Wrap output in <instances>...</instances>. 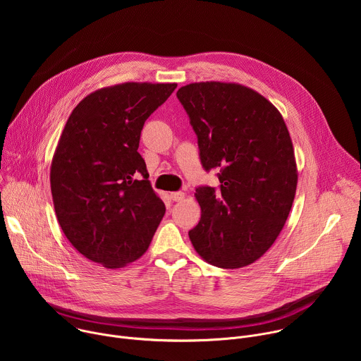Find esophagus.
<instances>
[{
	"label": "esophagus",
	"mask_w": 361,
	"mask_h": 361,
	"mask_svg": "<svg viewBox=\"0 0 361 361\" xmlns=\"http://www.w3.org/2000/svg\"><path fill=\"white\" fill-rule=\"evenodd\" d=\"M170 197H171L173 201H181V200H184L185 194L183 191H176V192H171Z\"/></svg>",
	"instance_id": "obj_1"
}]
</instances>
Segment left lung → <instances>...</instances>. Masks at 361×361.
I'll list each match as a JSON object with an SVG mask.
<instances>
[{
  "instance_id": "left-lung-1",
  "label": "left lung",
  "mask_w": 361,
  "mask_h": 361,
  "mask_svg": "<svg viewBox=\"0 0 361 361\" xmlns=\"http://www.w3.org/2000/svg\"><path fill=\"white\" fill-rule=\"evenodd\" d=\"M198 138L202 167L220 169V188L200 187V223L188 231L202 260L241 269L280 235L297 188V164L280 111L238 82L201 81L177 91Z\"/></svg>"
}]
</instances>
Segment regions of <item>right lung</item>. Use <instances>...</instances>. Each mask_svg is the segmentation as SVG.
I'll return each instance as SVG.
<instances>
[{
  "label": "right lung",
  "instance_id": "obj_1",
  "mask_svg": "<svg viewBox=\"0 0 361 361\" xmlns=\"http://www.w3.org/2000/svg\"><path fill=\"white\" fill-rule=\"evenodd\" d=\"M176 82H123L71 111L49 169L59 224L85 259L121 269L147 251L166 213L138 145L145 120Z\"/></svg>",
  "mask_w": 361,
  "mask_h": 361
}]
</instances>
